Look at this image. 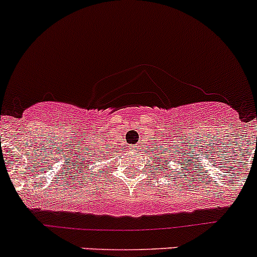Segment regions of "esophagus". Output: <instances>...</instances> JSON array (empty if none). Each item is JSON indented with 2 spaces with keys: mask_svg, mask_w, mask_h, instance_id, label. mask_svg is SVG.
Segmentation results:
<instances>
[{
  "mask_svg": "<svg viewBox=\"0 0 257 257\" xmlns=\"http://www.w3.org/2000/svg\"><path fill=\"white\" fill-rule=\"evenodd\" d=\"M137 147V145H133V148H136Z\"/></svg>",
  "mask_w": 257,
  "mask_h": 257,
  "instance_id": "1",
  "label": "esophagus"
}]
</instances>
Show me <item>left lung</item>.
I'll return each instance as SVG.
<instances>
[{
  "label": "left lung",
  "instance_id": "obj_1",
  "mask_svg": "<svg viewBox=\"0 0 257 257\" xmlns=\"http://www.w3.org/2000/svg\"><path fill=\"white\" fill-rule=\"evenodd\" d=\"M159 163H162V159H160V158H159ZM165 165H167V164H160V167H163V169H164ZM167 167H168V165H167Z\"/></svg>",
  "mask_w": 257,
  "mask_h": 257
}]
</instances>
